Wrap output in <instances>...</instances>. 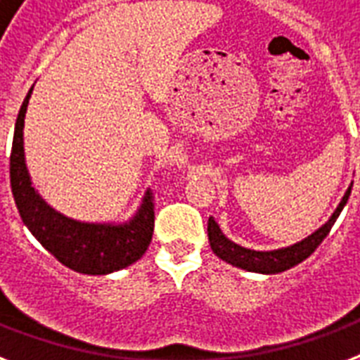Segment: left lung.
<instances>
[{
	"label": "left lung",
	"mask_w": 360,
	"mask_h": 360,
	"mask_svg": "<svg viewBox=\"0 0 360 360\" xmlns=\"http://www.w3.org/2000/svg\"><path fill=\"white\" fill-rule=\"evenodd\" d=\"M352 194V186L347 188V192L342 198L340 205L336 207V211L333 213V217L329 219L327 224H323L318 231H314L312 236H308L307 239H302L301 243H297L293 246H288V248H280V250H271V252H256L248 250V248H243V246L231 243L230 239H226L224 233L220 231L219 224L214 222V219L211 217L207 222V233H209V243H211V248L220 259L236 265V267L246 269V271H252V273H263V274H276L282 273V271H288V269L295 267L301 262H304L310 254H312L325 237L329 236L330 228L335 226L336 219L340 217L342 209L347 203V198Z\"/></svg>",
	"instance_id": "1"
}]
</instances>
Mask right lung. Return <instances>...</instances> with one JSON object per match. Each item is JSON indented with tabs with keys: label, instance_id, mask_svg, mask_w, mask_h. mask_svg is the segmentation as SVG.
I'll return each instance as SVG.
<instances>
[{
	"label": "right lung",
	"instance_id": "obj_1",
	"mask_svg": "<svg viewBox=\"0 0 360 360\" xmlns=\"http://www.w3.org/2000/svg\"><path fill=\"white\" fill-rule=\"evenodd\" d=\"M31 91L20 106L11 149V188L24 224L50 254L84 274H108L129 267L146 254L155 228V203L146 198L127 224H86L56 213L31 186L24 160V117Z\"/></svg>",
	"mask_w": 360,
	"mask_h": 360
}]
</instances>
